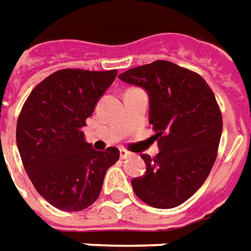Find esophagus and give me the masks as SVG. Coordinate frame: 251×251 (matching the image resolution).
Instances as JSON below:
<instances>
[{"label": "esophagus", "mask_w": 251, "mask_h": 251, "mask_svg": "<svg viewBox=\"0 0 251 251\" xmlns=\"http://www.w3.org/2000/svg\"><path fill=\"white\" fill-rule=\"evenodd\" d=\"M120 157H121V158H122V159H125V158H127V157H130V153H129L127 150L121 149V150H120Z\"/></svg>", "instance_id": "34e87169"}]
</instances>
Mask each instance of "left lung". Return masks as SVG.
<instances>
[{
  "label": "left lung",
  "instance_id": "8db88e82",
  "mask_svg": "<svg viewBox=\"0 0 251 251\" xmlns=\"http://www.w3.org/2000/svg\"><path fill=\"white\" fill-rule=\"evenodd\" d=\"M118 77L149 94L159 148L153 158L141 154L146 173L131 181L135 196L157 209L179 206L202 186L217 158L222 114L214 93L200 74L162 59Z\"/></svg>",
  "mask_w": 251,
  "mask_h": 251
}]
</instances>
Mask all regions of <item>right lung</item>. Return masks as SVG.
<instances>
[{
  "mask_svg": "<svg viewBox=\"0 0 251 251\" xmlns=\"http://www.w3.org/2000/svg\"><path fill=\"white\" fill-rule=\"evenodd\" d=\"M117 70L62 69L31 90L17 121L16 140L31 183L50 205L81 211L96 202L120 150L97 151L83 137L86 118Z\"/></svg>",
  "mask_w": 251,
  "mask_h": 251,
  "instance_id": "right-lung-1",
  "label": "right lung"
}]
</instances>
